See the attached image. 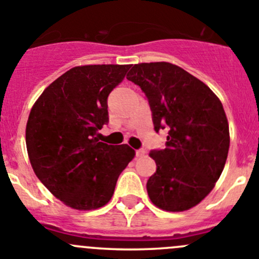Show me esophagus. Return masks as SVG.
I'll list each match as a JSON object with an SVG mask.
<instances>
[{"label":"esophagus","mask_w":259,"mask_h":259,"mask_svg":"<svg viewBox=\"0 0 259 259\" xmlns=\"http://www.w3.org/2000/svg\"><path fill=\"white\" fill-rule=\"evenodd\" d=\"M146 151L144 150V149H140V150H137V156L138 158H143V156H145Z\"/></svg>","instance_id":"34e87169"}]
</instances>
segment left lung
Returning a JSON list of instances; mask_svg holds the SVG:
<instances>
[{"label":"left lung","mask_w":259,"mask_h":259,"mask_svg":"<svg viewBox=\"0 0 259 259\" xmlns=\"http://www.w3.org/2000/svg\"><path fill=\"white\" fill-rule=\"evenodd\" d=\"M126 79L145 93L154 129H169L166 148L149 154L156 163L146 183L151 203L166 211L195 207L211 192L228 156L229 125L221 100L170 62L137 64Z\"/></svg>","instance_id":"left-lung-1"}]
</instances>
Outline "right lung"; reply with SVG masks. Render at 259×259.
I'll return each instance as SVG.
<instances>
[{
	"label": "right lung",
	"mask_w": 259,
	"mask_h": 259,
	"mask_svg": "<svg viewBox=\"0 0 259 259\" xmlns=\"http://www.w3.org/2000/svg\"><path fill=\"white\" fill-rule=\"evenodd\" d=\"M130 65L70 69L38 96L26 125V148L36 177L65 205L94 210L108 204L120 173L134 159L127 144L99 142L109 121L108 96Z\"/></svg>",
	"instance_id": "1"
}]
</instances>
